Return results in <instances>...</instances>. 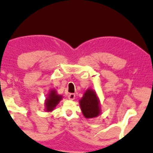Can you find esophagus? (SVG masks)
Returning a JSON list of instances; mask_svg holds the SVG:
<instances>
[{
	"instance_id": "esophagus-1",
	"label": "esophagus",
	"mask_w": 153,
	"mask_h": 153,
	"mask_svg": "<svg viewBox=\"0 0 153 153\" xmlns=\"http://www.w3.org/2000/svg\"><path fill=\"white\" fill-rule=\"evenodd\" d=\"M68 97L70 100H74L75 99V95L74 93H70L68 96Z\"/></svg>"
}]
</instances>
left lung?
<instances>
[{"label": "left lung", "instance_id": "obj_1", "mask_svg": "<svg viewBox=\"0 0 153 153\" xmlns=\"http://www.w3.org/2000/svg\"><path fill=\"white\" fill-rule=\"evenodd\" d=\"M79 104L82 113L86 118L97 117L101 114L100 100L94 90L87 89L80 100Z\"/></svg>", "mask_w": 153, "mask_h": 153}]
</instances>
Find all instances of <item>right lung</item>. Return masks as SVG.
I'll return each instance as SVG.
<instances>
[{
	"label": "right lung",
	"instance_id": "obj_1",
	"mask_svg": "<svg viewBox=\"0 0 153 153\" xmlns=\"http://www.w3.org/2000/svg\"><path fill=\"white\" fill-rule=\"evenodd\" d=\"M62 99V96L58 95L55 89H51L48 95V97L45 100V111H52L58 105L59 102Z\"/></svg>",
	"mask_w": 153,
	"mask_h": 153
}]
</instances>
